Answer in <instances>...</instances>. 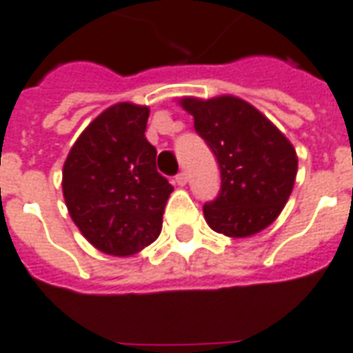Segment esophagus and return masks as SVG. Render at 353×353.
Instances as JSON below:
<instances>
[{"mask_svg": "<svg viewBox=\"0 0 353 353\" xmlns=\"http://www.w3.org/2000/svg\"><path fill=\"white\" fill-rule=\"evenodd\" d=\"M176 183L177 185H185V183H187V174H185V172H179V174H177V176H176Z\"/></svg>", "mask_w": 353, "mask_h": 353, "instance_id": "obj_1", "label": "esophagus"}]
</instances>
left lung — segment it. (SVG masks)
Instances as JSON below:
<instances>
[{
	"instance_id": "1",
	"label": "left lung",
	"mask_w": 353,
	"mask_h": 353,
	"mask_svg": "<svg viewBox=\"0 0 353 353\" xmlns=\"http://www.w3.org/2000/svg\"><path fill=\"white\" fill-rule=\"evenodd\" d=\"M179 105L194 118V130L218 160L221 187L204 204L214 231L250 236L273 223L287 204L296 179L294 147L250 103L221 95L183 97Z\"/></svg>"
}]
</instances>
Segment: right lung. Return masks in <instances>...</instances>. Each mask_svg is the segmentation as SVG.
<instances>
[{"label": "right lung", "instance_id": "1", "mask_svg": "<svg viewBox=\"0 0 353 353\" xmlns=\"http://www.w3.org/2000/svg\"><path fill=\"white\" fill-rule=\"evenodd\" d=\"M149 107L117 103L76 139L63 166V194L72 221L97 250L130 256L160 235L174 187L157 170L145 137Z\"/></svg>", "mask_w": 353, "mask_h": 353}]
</instances>
